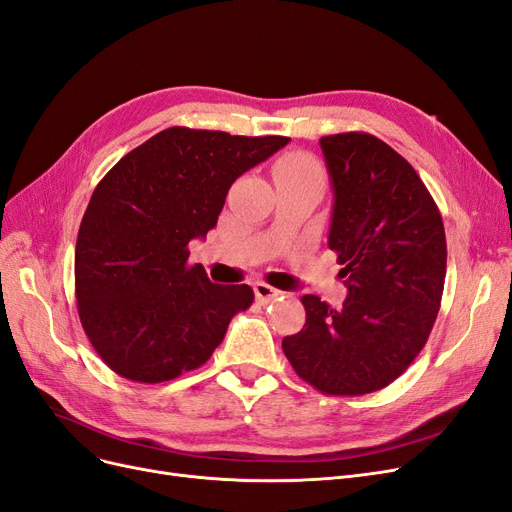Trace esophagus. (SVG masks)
<instances>
[{"label": "esophagus", "instance_id": "34e87169", "mask_svg": "<svg viewBox=\"0 0 512 512\" xmlns=\"http://www.w3.org/2000/svg\"><path fill=\"white\" fill-rule=\"evenodd\" d=\"M254 294H256V298H258V302H271V300H275V298H279L283 292L281 290H275L273 285H269V283H264V281H258V283H254Z\"/></svg>", "mask_w": 512, "mask_h": 512}]
</instances>
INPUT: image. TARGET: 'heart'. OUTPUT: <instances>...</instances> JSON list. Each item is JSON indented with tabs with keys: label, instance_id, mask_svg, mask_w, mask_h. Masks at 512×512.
<instances>
[{
	"label": "heart",
	"instance_id": "heart-1",
	"mask_svg": "<svg viewBox=\"0 0 512 512\" xmlns=\"http://www.w3.org/2000/svg\"><path fill=\"white\" fill-rule=\"evenodd\" d=\"M277 178H292L300 182H319L323 185V170L319 168V163L306 155H288L283 157L277 168H275Z\"/></svg>",
	"mask_w": 512,
	"mask_h": 512
}]
</instances>
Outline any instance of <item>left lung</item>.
<instances>
[{
    "label": "left lung",
    "instance_id": "left-lung-1",
    "mask_svg": "<svg viewBox=\"0 0 512 512\" xmlns=\"http://www.w3.org/2000/svg\"><path fill=\"white\" fill-rule=\"evenodd\" d=\"M334 189L327 245L349 296H302L306 323L281 346L325 395L380 391L418 357L443 296L447 243L435 199L395 149L365 132L319 140Z\"/></svg>",
    "mask_w": 512,
    "mask_h": 512
}]
</instances>
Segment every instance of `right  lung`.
I'll return each mask as SVG.
<instances>
[{"label":"right lung","instance_id":"right-lung-1","mask_svg":"<svg viewBox=\"0 0 512 512\" xmlns=\"http://www.w3.org/2000/svg\"><path fill=\"white\" fill-rule=\"evenodd\" d=\"M288 142L176 126L98 182L77 233L75 298L115 374L157 384L197 370L250 309V285L212 283L189 264V243L216 227L233 182Z\"/></svg>","mask_w":512,"mask_h":512}]
</instances>
